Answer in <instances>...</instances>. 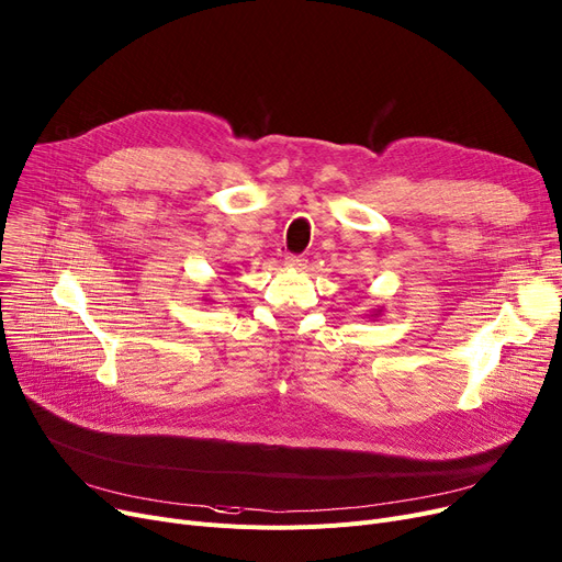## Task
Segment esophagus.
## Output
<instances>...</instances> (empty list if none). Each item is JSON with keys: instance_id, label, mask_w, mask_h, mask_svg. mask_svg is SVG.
<instances>
[{"instance_id": "34e87169", "label": "esophagus", "mask_w": 562, "mask_h": 562, "mask_svg": "<svg viewBox=\"0 0 562 562\" xmlns=\"http://www.w3.org/2000/svg\"><path fill=\"white\" fill-rule=\"evenodd\" d=\"M284 263H286L289 268H303V266H305V257H301V255H286V257H284Z\"/></svg>"}]
</instances>
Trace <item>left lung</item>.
Returning a JSON list of instances; mask_svg holds the SVG:
<instances>
[{
  "mask_svg": "<svg viewBox=\"0 0 562 562\" xmlns=\"http://www.w3.org/2000/svg\"><path fill=\"white\" fill-rule=\"evenodd\" d=\"M383 312V307H376V310H370V314L368 316H372V319H379V314Z\"/></svg>",
  "mask_w": 562,
  "mask_h": 562,
  "instance_id": "left-lung-1",
  "label": "left lung"
}]
</instances>
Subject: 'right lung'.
<instances>
[{"instance_id":"add662e5","label":"right lung","mask_w":562,"mask_h":562,"mask_svg":"<svg viewBox=\"0 0 562 562\" xmlns=\"http://www.w3.org/2000/svg\"><path fill=\"white\" fill-rule=\"evenodd\" d=\"M204 301H209V303H213V301H211V299H206V296H204Z\"/></svg>"}]
</instances>
